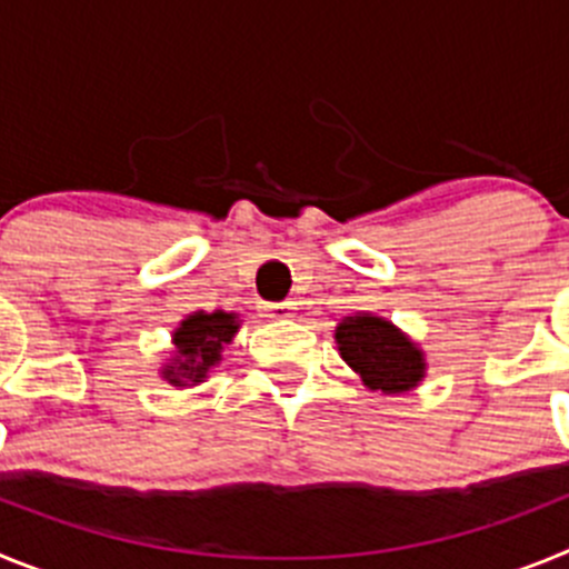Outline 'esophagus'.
<instances>
[{
  "mask_svg": "<svg viewBox=\"0 0 569 569\" xmlns=\"http://www.w3.org/2000/svg\"><path fill=\"white\" fill-rule=\"evenodd\" d=\"M293 310V301H268V305H264V316H268V319H290Z\"/></svg>",
  "mask_w": 569,
  "mask_h": 569,
  "instance_id": "1",
  "label": "esophagus"
}]
</instances>
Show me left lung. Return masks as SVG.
Returning <instances> with one entry per match:
<instances>
[{
  "mask_svg": "<svg viewBox=\"0 0 569 569\" xmlns=\"http://www.w3.org/2000/svg\"><path fill=\"white\" fill-rule=\"evenodd\" d=\"M336 345L370 390L385 396L407 393L425 379V353L393 321L373 313L345 316L336 328Z\"/></svg>",
  "mask_w": 569,
  "mask_h": 569,
  "instance_id": "1",
  "label": "left lung"
}]
</instances>
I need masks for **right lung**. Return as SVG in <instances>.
<instances>
[{"mask_svg": "<svg viewBox=\"0 0 569 569\" xmlns=\"http://www.w3.org/2000/svg\"><path fill=\"white\" fill-rule=\"evenodd\" d=\"M239 316L224 310H196L173 330V359L162 367V379L173 387L199 385L208 379L210 367L222 361L224 345L239 333Z\"/></svg>", "mask_w": 569, "mask_h": 569, "instance_id": "right-lung-1", "label": "right lung"}]
</instances>
